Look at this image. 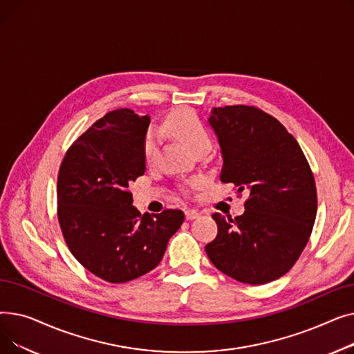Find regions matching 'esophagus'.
Returning <instances> with one entry per match:
<instances>
[{
    "label": "esophagus",
    "instance_id": "esophagus-1",
    "mask_svg": "<svg viewBox=\"0 0 354 354\" xmlns=\"http://www.w3.org/2000/svg\"><path fill=\"white\" fill-rule=\"evenodd\" d=\"M185 218H187L188 221L196 219V218H199V212L195 211V209H187V211H185Z\"/></svg>",
    "mask_w": 354,
    "mask_h": 354
}]
</instances>
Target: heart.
<instances>
[{"label": "heart", "instance_id": "obj_1", "mask_svg": "<svg viewBox=\"0 0 354 354\" xmlns=\"http://www.w3.org/2000/svg\"><path fill=\"white\" fill-rule=\"evenodd\" d=\"M165 132L171 133L178 140H180L194 153L198 149L211 147V135L207 126L191 110H179L166 120ZM160 143V132L156 129L149 130L143 142V159L147 165L155 162L158 156V149ZM199 180L195 179L191 185H198Z\"/></svg>", "mask_w": 354, "mask_h": 354}]
</instances>
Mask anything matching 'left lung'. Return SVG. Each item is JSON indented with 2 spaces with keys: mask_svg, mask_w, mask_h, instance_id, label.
I'll return each mask as SVG.
<instances>
[{
  "mask_svg": "<svg viewBox=\"0 0 354 354\" xmlns=\"http://www.w3.org/2000/svg\"><path fill=\"white\" fill-rule=\"evenodd\" d=\"M208 123L224 160L221 180L250 198L235 219L212 215L218 234L205 251L239 283L274 281L299 259L317 214L308 162L287 129L254 106L214 107Z\"/></svg>",
  "mask_w": 354,
  "mask_h": 354,
  "instance_id": "8db88e82",
  "label": "left lung"
}]
</instances>
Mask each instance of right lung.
I'll use <instances>...</instances> for the list:
<instances>
[{
  "mask_svg": "<svg viewBox=\"0 0 354 354\" xmlns=\"http://www.w3.org/2000/svg\"><path fill=\"white\" fill-rule=\"evenodd\" d=\"M151 118L129 109L99 119L67 151L57 179V215L77 261L107 283L153 270L180 228L179 209L140 214L129 185L146 171L143 142Z\"/></svg>",
  "mask_w": 354,
  "mask_h": 354,
  "instance_id": "add662e5",
  "label": "right lung"
}]
</instances>
